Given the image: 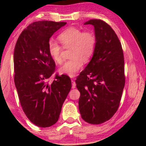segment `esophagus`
<instances>
[{
    "instance_id": "1",
    "label": "esophagus",
    "mask_w": 146,
    "mask_h": 146,
    "mask_svg": "<svg viewBox=\"0 0 146 146\" xmlns=\"http://www.w3.org/2000/svg\"><path fill=\"white\" fill-rule=\"evenodd\" d=\"M71 82H72V88L75 89L76 87V83L74 80H71Z\"/></svg>"
}]
</instances>
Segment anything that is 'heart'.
<instances>
[{
	"instance_id": "b5f03b06",
	"label": "heart",
	"mask_w": 146,
	"mask_h": 146,
	"mask_svg": "<svg viewBox=\"0 0 146 146\" xmlns=\"http://www.w3.org/2000/svg\"><path fill=\"white\" fill-rule=\"evenodd\" d=\"M58 38L64 48L71 49V59L66 61L59 69V71L70 77H74L82 68V60L88 61L93 55L97 44V37L91 31H83L80 28L70 27L62 32ZM48 48L53 60L60 64L62 62V47L56 42L50 40Z\"/></svg>"
}]
</instances>
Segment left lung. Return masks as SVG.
<instances>
[{
	"label": "left lung",
	"mask_w": 146,
	"mask_h": 146,
	"mask_svg": "<svg viewBox=\"0 0 146 146\" xmlns=\"http://www.w3.org/2000/svg\"><path fill=\"white\" fill-rule=\"evenodd\" d=\"M97 44L92 58L75 80L80 91L81 117L91 124L110 120L119 107L125 85L122 45L114 30L104 21L92 19Z\"/></svg>",
	"instance_id": "obj_1"
}]
</instances>
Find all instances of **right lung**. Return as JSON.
I'll return each mask as SVG.
<instances>
[{
  "instance_id": "add662e5",
  "label": "right lung",
  "mask_w": 146,
  "mask_h": 146,
  "mask_svg": "<svg viewBox=\"0 0 146 146\" xmlns=\"http://www.w3.org/2000/svg\"><path fill=\"white\" fill-rule=\"evenodd\" d=\"M66 23L34 22L20 35L15 47L14 81L25 115L36 126L48 127L57 122L63 103L71 88L68 76L48 80L55 63L48 52L53 33Z\"/></svg>"
}]
</instances>
